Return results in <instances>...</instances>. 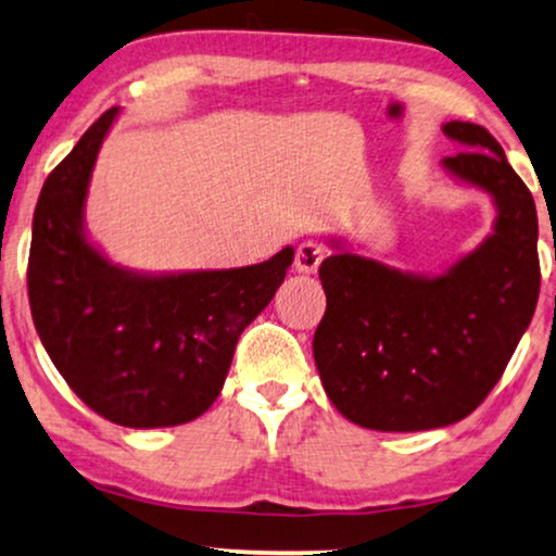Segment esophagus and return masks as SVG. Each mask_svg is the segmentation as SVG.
<instances>
[{"label": "esophagus", "mask_w": 556, "mask_h": 556, "mask_svg": "<svg viewBox=\"0 0 556 556\" xmlns=\"http://www.w3.org/2000/svg\"><path fill=\"white\" fill-rule=\"evenodd\" d=\"M325 256L323 247L317 241H302L298 251H294V269L300 274H315Z\"/></svg>", "instance_id": "obj_1"}]
</instances>
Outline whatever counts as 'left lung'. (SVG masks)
I'll list each match as a JSON object with an SVG mask.
<instances>
[{"label": "left lung", "instance_id": "obj_1", "mask_svg": "<svg viewBox=\"0 0 556 556\" xmlns=\"http://www.w3.org/2000/svg\"><path fill=\"white\" fill-rule=\"evenodd\" d=\"M442 131L463 152L442 160L488 192L493 233L447 271L414 274L343 249L320 264L328 307L313 353L325 394L353 425L419 432L468 417L506 371L539 285L534 198L501 144L470 122Z\"/></svg>", "mask_w": 556, "mask_h": 556}]
</instances>
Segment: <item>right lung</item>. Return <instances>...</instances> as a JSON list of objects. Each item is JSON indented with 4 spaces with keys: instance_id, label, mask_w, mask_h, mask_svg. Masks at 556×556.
Listing matches in <instances>:
<instances>
[{
    "instance_id": "right-lung-1",
    "label": "right lung",
    "mask_w": 556,
    "mask_h": 556,
    "mask_svg": "<svg viewBox=\"0 0 556 556\" xmlns=\"http://www.w3.org/2000/svg\"><path fill=\"white\" fill-rule=\"evenodd\" d=\"M118 109L93 122L48 175L33 218L27 294L42 345L103 419L175 427L216 402L241 332L285 282L294 249L239 269L144 274L88 241V185Z\"/></svg>"
}]
</instances>
